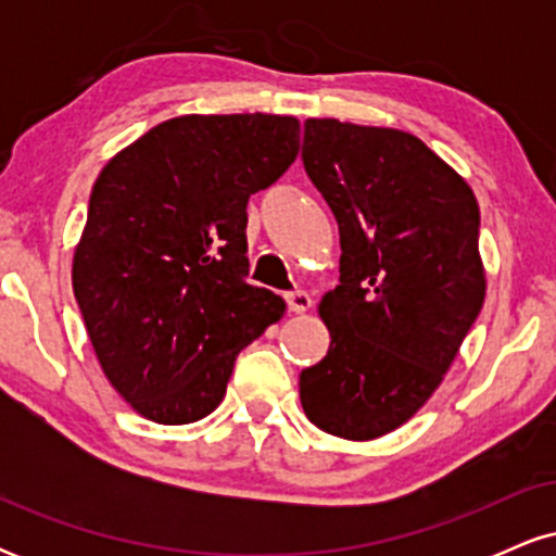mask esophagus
Masks as SVG:
<instances>
[{"instance_id": "esophagus-1", "label": "esophagus", "mask_w": 556, "mask_h": 556, "mask_svg": "<svg viewBox=\"0 0 556 556\" xmlns=\"http://www.w3.org/2000/svg\"><path fill=\"white\" fill-rule=\"evenodd\" d=\"M285 298H287V308H290L292 314H305V311L311 308V303H314V300H311L308 292H303V290L287 292Z\"/></svg>"}]
</instances>
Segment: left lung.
Returning <instances> with one entry per match:
<instances>
[{"instance_id":"left-lung-1","label":"left lung","mask_w":556,"mask_h":556,"mask_svg":"<svg viewBox=\"0 0 556 556\" xmlns=\"http://www.w3.org/2000/svg\"><path fill=\"white\" fill-rule=\"evenodd\" d=\"M303 164L340 225V285L318 303L324 361L300 374L305 416L368 442L429 402L473 327L486 271L470 185L394 127L305 119Z\"/></svg>"}]
</instances>
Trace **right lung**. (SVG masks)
Here are the masks:
<instances>
[{
    "instance_id": "add662e5",
    "label": "right lung",
    "mask_w": 556,
    "mask_h": 556,
    "mask_svg": "<svg viewBox=\"0 0 556 556\" xmlns=\"http://www.w3.org/2000/svg\"><path fill=\"white\" fill-rule=\"evenodd\" d=\"M298 151L295 117L185 114L96 177L73 292L101 371L143 418H206L240 350L285 316L282 298L245 282V206Z\"/></svg>"
}]
</instances>
